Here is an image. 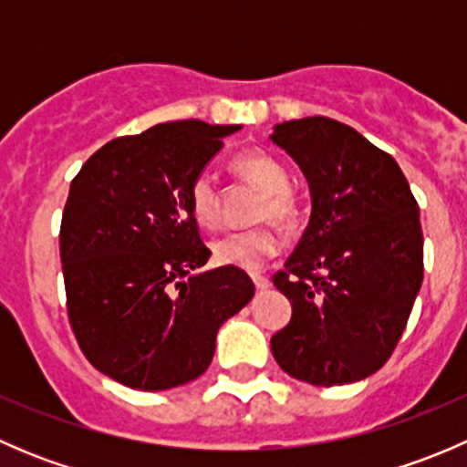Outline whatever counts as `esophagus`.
Masks as SVG:
<instances>
[{
    "label": "esophagus",
    "mask_w": 467,
    "mask_h": 467,
    "mask_svg": "<svg viewBox=\"0 0 467 467\" xmlns=\"http://www.w3.org/2000/svg\"><path fill=\"white\" fill-rule=\"evenodd\" d=\"M251 277H253V282H255L257 291H264L271 286V280H268L266 275H262V273H251Z\"/></svg>",
    "instance_id": "obj_1"
}]
</instances>
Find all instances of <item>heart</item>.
Returning a JSON list of instances; mask_svg holds the SVG:
<instances>
[{"label": "heart", "mask_w": 467, "mask_h": 467, "mask_svg": "<svg viewBox=\"0 0 467 467\" xmlns=\"http://www.w3.org/2000/svg\"><path fill=\"white\" fill-rule=\"evenodd\" d=\"M233 171L262 192L253 221H273L282 228L296 225L300 207L289 190V173L285 164L264 150H244L230 162ZM190 210L201 228H216L221 219V196L210 173H199L190 187ZM280 237L271 225H255L214 239L212 255L221 266L257 271L280 253Z\"/></svg>", "instance_id": "obj_1"}]
</instances>
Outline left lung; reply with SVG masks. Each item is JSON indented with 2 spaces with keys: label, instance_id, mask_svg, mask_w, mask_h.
I'll use <instances>...</instances> for the list:
<instances>
[{
  "label": "left lung",
  "instance_id": "left-lung-1",
  "mask_svg": "<svg viewBox=\"0 0 467 467\" xmlns=\"http://www.w3.org/2000/svg\"><path fill=\"white\" fill-rule=\"evenodd\" d=\"M271 140L312 190L309 225L273 275L291 300L273 357L307 384H352L389 361L420 291L418 203L398 162L341 121L291 119Z\"/></svg>",
  "mask_w": 467,
  "mask_h": 467
}]
</instances>
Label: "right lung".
Returning <instances> with one entry per match:
<instances>
[{"instance_id": "1", "label": "right lung", "mask_w": 467, "mask_h": 467, "mask_svg": "<svg viewBox=\"0 0 467 467\" xmlns=\"http://www.w3.org/2000/svg\"><path fill=\"white\" fill-rule=\"evenodd\" d=\"M239 126L158 124L103 144L69 185L60 221L67 317L99 373L138 390L203 375L216 332L255 294L246 271L210 260L190 187Z\"/></svg>"}]
</instances>
